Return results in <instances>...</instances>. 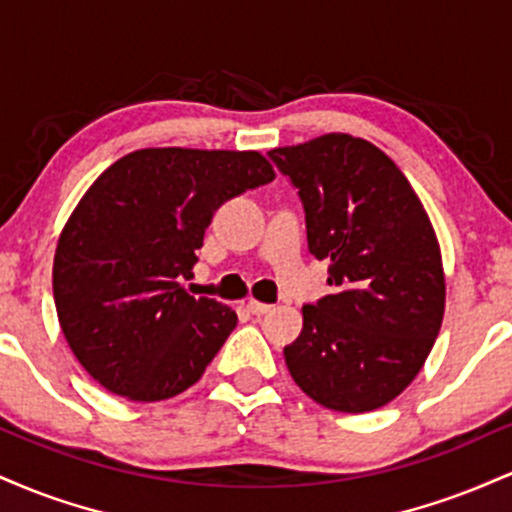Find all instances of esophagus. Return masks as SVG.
Wrapping results in <instances>:
<instances>
[{
	"instance_id": "obj_1",
	"label": "esophagus",
	"mask_w": 512,
	"mask_h": 512,
	"mask_svg": "<svg viewBox=\"0 0 512 512\" xmlns=\"http://www.w3.org/2000/svg\"><path fill=\"white\" fill-rule=\"evenodd\" d=\"M269 310H272V305L255 301V298L248 301V313H252V315H264V313H269Z\"/></svg>"
}]
</instances>
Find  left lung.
<instances>
[{"mask_svg":"<svg viewBox=\"0 0 512 512\" xmlns=\"http://www.w3.org/2000/svg\"><path fill=\"white\" fill-rule=\"evenodd\" d=\"M301 195L308 250L334 293L303 305L284 349L296 385L322 407H385L424 368L445 313L440 245L424 204L385 151L332 132L269 151Z\"/></svg>","mask_w":512,"mask_h":512,"instance_id":"8db88e82","label":"left lung"}]
</instances>
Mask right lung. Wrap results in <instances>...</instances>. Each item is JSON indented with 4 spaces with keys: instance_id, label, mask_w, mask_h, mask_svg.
Instances as JSON below:
<instances>
[{
    "instance_id": "add662e5",
    "label": "right lung",
    "mask_w": 512,
    "mask_h": 512,
    "mask_svg": "<svg viewBox=\"0 0 512 512\" xmlns=\"http://www.w3.org/2000/svg\"><path fill=\"white\" fill-rule=\"evenodd\" d=\"M260 151L139 149L79 199L52 264L60 327L84 370L129 402H161L202 378L238 315L180 286L226 199L274 180Z\"/></svg>"
}]
</instances>
